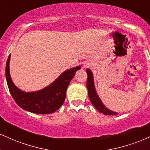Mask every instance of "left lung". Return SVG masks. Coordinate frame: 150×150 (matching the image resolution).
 <instances>
[{
	"mask_svg": "<svg viewBox=\"0 0 150 150\" xmlns=\"http://www.w3.org/2000/svg\"><path fill=\"white\" fill-rule=\"evenodd\" d=\"M86 73H87L88 77L87 81H86V87L88 89V94H89V98L90 99V101L94 107L96 108L97 110L100 112L103 113L104 115H117V112H112L111 110L107 109L105 108L103 104L100 101V98H98V95H97L96 90L93 86V75L91 70L89 69L86 70Z\"/></svg>",
	"mask_w": 150,
	"mask_h": 150,
	"instance_id": "1",
	"label": "left lung"
}]
</instances>
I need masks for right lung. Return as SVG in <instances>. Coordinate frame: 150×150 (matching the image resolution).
Returning <instances> with one entry per match:
<instances>
[{"label": "right lung", "mask_w": 150, "mask_h": 150, "mask_svg": "<svg viewBox=\"0 0 150 150\" xmlns=\"http://www.w3.org/2000/svg\"><path fill=\"white\" fill-rule=\"evenodd\" d=\"M9 55L5 67V76L9 91L18 105L22 109L36 114H50L57 110L64 103L66 90L75 72L80 66L66 70L52 84L36 92H23L12 82L10 75Z\"/></svg>", "instance_id": "add662e5"}]
</instances>
